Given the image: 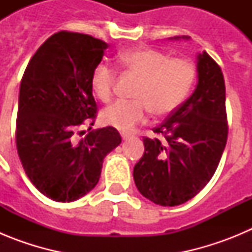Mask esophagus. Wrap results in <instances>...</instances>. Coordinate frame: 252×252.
Wrapping results in <instances>:
<instances>
[{
	"label": "esophagus",
	"mask_w": 252,
	"mask_h": 252,
	"mask_svg": "<svg viewBox=\"0 0 252 252\" xmlns=\"http://www.w3.org/2000/svg\"><path fill=\"white\" fill-rule=\"evenodd\" d=\"M121 136H122V139H124V140L130 139V135H127V133H121Z\"/></svg>",
	"instance_id": "esophagus-1"
}]
</instances>
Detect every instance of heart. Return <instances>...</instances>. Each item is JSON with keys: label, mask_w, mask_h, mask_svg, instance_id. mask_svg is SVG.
I'll list each match as a JSON object with an SVG mask.
<instances>
[{"label": "heart", "mask_w": 252, "mask_h": 252, "mask_svg": "<svg viewBox=\"0 0 252 252\" xmlns=\"http://www.w3.org/2000/svg\"><path fill=\"white\" fill-rule=\"evenodd\" d=\"M119 64L125 73L139 78L133 97L120 99L104 108L101 120L124 132H130L145 122L149 113L166 116L178 110L194 86L197 69L186 58H170L154 48H136L122 51ZM117 70L107 62L94 66L91 84L101 101L108 102L115 92Z\"/></svg>", "instance_id": "1"}]
</instances>
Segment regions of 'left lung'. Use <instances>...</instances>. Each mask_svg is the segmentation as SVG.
Returning a JSON list of instances; mask_svg holds the SVG:
<instances>
[{
    "label": "left lung",
    "mask_w": 252,
    "mask_h": 252,
    "mask_svg": "<svg viewBox=\"0 0 252 252\" xmlns=\"http://www.w3.org/2000/svg\"><path fill=\"white\" fill-rule=\"evenodd\" d=\"M197 70L193 94L153 128L157 137H144L145 151L133 168L139 192L160 206L186 203L201 192L226 146L228 124L222 70L206 51L198 55Z\"/></svg>",
    "instance_id": "obj_1"
}]
</instances>
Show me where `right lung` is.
Here are the masks:
<instances>
[{
    "mask_svg": "<svg viewBox=\"0 0 252 252\" xmlns=\"http://www.w3.org/2000/svg\"><path fill=\"white\" fill-rule=\"evenodd\" d=\"M107 46L91 35L59 31L37 49L22 75L17 154L31 183L53 201L72 202L92 190L104 157L121 144L111 126L78 139L79 128L93 126L97 117L91 77Z\"/></svg>",
    "mask_w": 252,
    "mask_h": 252,
    "instance_id": "right-lung-1",
    "label": "right lung"
}]
</instances>
